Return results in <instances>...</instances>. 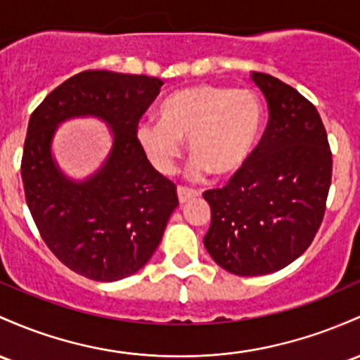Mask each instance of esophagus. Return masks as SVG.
Here are the masks:
<instances>
[{"label": "esophagus", "mask_w": 360, "mask_h": 360, "mask_svg": "<svg viewBox=\"0 0 360 360\" xmlns=\"http://www.w3.org/2000/svg\"><path fill=\"white\" fill-rule=\"evenodd\" d=\"M201 193L198 189H193V188H188V186H177V196H179V201L181 203H186L191 198H196V196H200Z\"/></svg>", "instance_id": "esophagus-1"}]
</instances>
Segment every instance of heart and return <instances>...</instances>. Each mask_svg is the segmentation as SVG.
I'll list each match as a JSON object with an SVG mask.
<instances>
[{"label": "heart", "instance_id": "1", "mask_svg": "<svg viewBox=\"0 0 360 360\" xmlns=\"http://www.w3.org/2000/svg\"><path fill=\"white\" fill-rule=\"evenodd\" d=\"M263 122V108L250 90L220 85H193L164 101L160 120H143L136 136L148 159L169 174L189 138L193 171L229 176L252 153Z\"/></svg>", "mask_w": 360, "mask_h": 360}]
</instances>
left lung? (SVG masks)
Segmentation results:
<instances>
[{
	"label": "left lung",
	"instance_id": "1",
	"mask_svg": "<svg viewBox=\"0 0 360 360\" xmlns=\"http://www.w3.org/2000/svg\"><path fill=\"white\" fill-rule=\"evenodd\" d=\"M252 80L268 102L266 129L229 183L203 193L212 208L205 248L239 276L282 270L311 246L333 167L314 105L271 75L252 71Z\"/></svg>",
	"mask_w": 360,
	"mask_h": 360
}]
</instances>
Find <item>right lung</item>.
Masks as SVG:
<instances>
[{"label":"right lung","mask_w":360,"mask_h":360,"mask_svg":"<svg viewBox=\"0 0 360 360\" xmlns=\"http://www.w3.org/2000/svg\"><path fill=\"white\" fill-rule=\"evenodd\" d=\"M164 82L147 75L86 70L56 86L27 128L22 181L30 215L46 246L75 274L116 282L152 258L179 205L176 184L153 169L136 136ZM75 115L109 122L113 150L84 184L66 180L50 157L57 124Z\"/></svg>","instance_id":"right-lung-1"}]
</instances>
